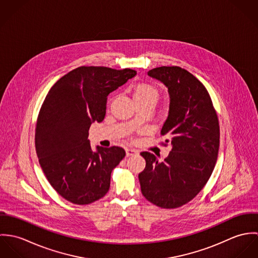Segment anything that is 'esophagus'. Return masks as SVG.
<instances>
[{
  "instance_id": "1",
  "label": "esophagus",
  "mask_w": 258,
  "mask_h": 258,
  "mask_svg": "<svg viewBox=\"0 0 258 258\" xmlns=\"http://www.w3.org/2000/svg\"><path fill=\"white\" fill-rule=\"evenodd\" d=\"M136 154H138V151H136V150H134L132 148H127L126 149V155L127 156H134Z\"/></svg>"
}]
</instances>
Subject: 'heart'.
<instances>
[{
    "mask_svg": "<svg viewBox=\"0 0 258 258\" xmlns=\"http://www.w3.org/2000/svg\"><path fill=\"white\" fill-rule=\"evenodd\" d=\"M158 95H159L158 90L154 86L147 83H139L133 89L134 100L148 99L156 102L158 99Z\"/></svg>",
    "mask_w": 258,
    "mask_h": 258,
    "instance_id": "b5f03b06",
    "label": "heart"
}]
</instances>
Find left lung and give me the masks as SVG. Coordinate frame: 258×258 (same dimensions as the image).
I'll return each mask as SVG.
<instances>
[{"label":"left lung","instance_id":"1","mask_svg":"<svg viewBox=\"0 0 258 258\" xmlns=\"http://www.w3.org/2000/svg\"><path fill=\"white\" fill-rule=\"evenodd\" d=\"M170 94V108L161 134L172 144L169 156L159 162L142 152L146 167L139 174L141 191L162 209H176L191 201L208 183L217 163L220 124L204 84L180 67H161L148 72ZM164 143V145H167Z\"/></svg>","mask_w":258,"mask_h":258}]
</instances>
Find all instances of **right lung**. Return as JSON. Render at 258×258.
Wrapping results in <instances>:
<instances>
[{
  "label": "right lung",
  "mask_w": 258,
  "mask_h": 258,
  "mask_svg": "<svg viewBox=\"0 0 258 258\" xmlns=\"http://www.w3.org/2000/svg\"><path fill=\"white\" fill-rule=\"evenodd\" d=\"M136 74L130 69L80 67L45 96L37 116L36 151L47 181L67 201L88 205L107 194L111 172L126 153L117 146L93 152L88 131L104 119L108 94Z\"/></svg>",
  "instance_id": "1"
}]
</instances>
